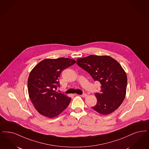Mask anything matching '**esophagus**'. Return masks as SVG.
Listing matches in <instances>:
<instances>
[{"label":"esophagus","mask_w":149,"mask_h":149,"mask_svg":"<svg viewBox=\"0 0 149 149\" xmlns=\"http://www.w3.org/2000/svg\"><path fill=\"white\" fill-rule=\"evenodd\" d=\"M87 94H82V95H81V97H86V96H87Z\"/></svg>","instance_id":"obj_1"}]
</instances>
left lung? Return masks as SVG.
Segmentation results:
<instances>
[{
	"label": "left lung",
	"mask_w": 149,
	"mask_h": 149,
	"mask_svg": "<svg viewBox=\"0 0 149 149\" xmlns=\"http://www.w3.org/2000/svg\"><path fill=\"white\" fill-rule=\"evenodd\" d=\"M77 64L101 84L100 92L95 93L97 103L91 108L102 115L115 111L124 101L126 91L127 77L121 65L109 56L94 55L77 59Z\"/></svg>",
	"instance_id": "8db88e82"
}]
</instances>
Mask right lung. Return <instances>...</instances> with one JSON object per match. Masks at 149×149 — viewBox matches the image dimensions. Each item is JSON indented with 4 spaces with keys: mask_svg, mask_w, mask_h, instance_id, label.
<instances>
[{
    "mask_svg": "<svg viewBox=\"0 0 149 149\" xmlns=\"http://www.w3.org/2000/svg\"><path fill=\"white\" fill-rule=\"evenodd\" d=\"M76 61L70 58L46 59L38 63L30 72L28 89L30 100L39 113L53 118L69 105L71 98L56 92L59 87L60 75Z\"/></svg>",
    "mask_w": 149,
    "mask_h": 149,
    "instance_id": "add662e5",
    "label": "right lung"
}]
</instances>
